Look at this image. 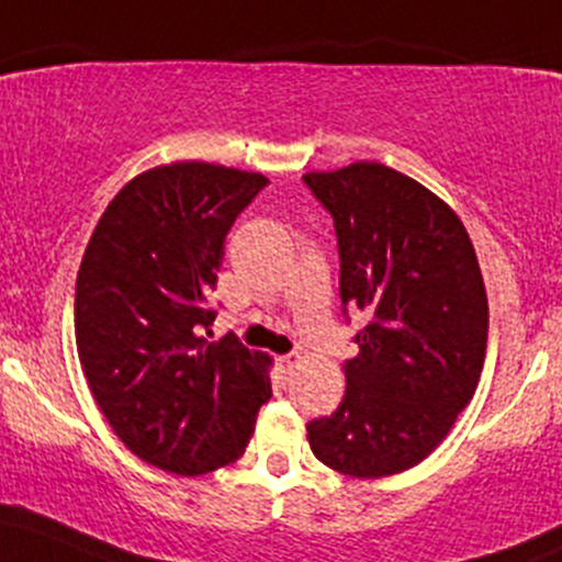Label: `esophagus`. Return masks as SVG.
Wrapping results in <instances>:
<instances>
[{
  "label": "esophagus",
  "instance_id": "34e87169",
  "mask_svg": "<svg viewBox=\"0 0 562 562\" xmlns=\"http://www.w3.org/2000/svg\"><path fill=\"white\" fill-rule=\"evenodd\" d=\"M277 362H280L282 373H291L295 368V362H299V355H282V357H277Z\"/></svg>",
  "mask_w": 562,
  "mask_h": 562
}]
</instances>
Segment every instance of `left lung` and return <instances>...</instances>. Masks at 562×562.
<instances>
[{
	"mask_svg": "<svg viewBox=\"0 0 562 562\" xmlns=\"http://www.w3.org/2000/svg\"><path fill=\"white\" fill-rule=\"evenodd\" d=\"M304 183L333 215L344 314L368 317L341 405L306 424L312 453L360 480L411 470L446 440L483 371L488 299L472 239L440 196L386 165Z\"/></svg>",
	"mask_w": 562,
	"mask_h": 562,
	"instance_id": "obj_1",
	"label": "left lung"
}]
</instances>
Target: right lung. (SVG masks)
I'll use <instances>...</instances> for the list:
<instances>
[{
  "instance_id": "add662e5",
  "label": "right lung",
  "mask_w": 562,
  "mask_h": 562,
  "mask_svg": "<svg viewBox=\"0 0 562 562\" xmlns=\"http://www.w3.org/2000/svg\"><path fill=\"white\" fill-rule=\"evenodd\" d=\"M261 172L159 165L109 202L77 274L74 330L92 397L146 464L205 474L245 453L271 397L269 355L213 336L226 234Z\"/></svg>"
}]
</instances>
